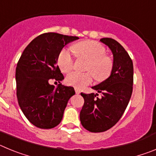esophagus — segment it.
Returning <instances> with one entry per match:
<instances>
[{"label":"esophagus","mask_w":156,"mask_h":156,"mask_svg":"<svg viewBox=\"0 0 156 156\" xmlns=\"http://www.w3.org/2000/svg\"><path fill=\"white\" fill-rule=\"evenodd\" d=\"M75 92H76V94H77L80 93V90L78 89V88H75Z\"/></svg>","instance_id":"obj_1"}]
</instances>
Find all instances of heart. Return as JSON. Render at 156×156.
Listing matches in <instances>:
<instances>
[{
	"mask_svg": "<svg viewBox=\"0 0 156 156\" xmlns=\"http://www.w3.org/2000/svg\"><path fill=\"white\" fill-rule=\"evenodd\" d=\"M73 51L79 59L87 60L86 73L73 72L66 77L70 86L80 89L91 83L93 78L98 82L108 79L113 69L114 62L106 55V49L101 44L94 41H83L73 47ZM58 65L63 73H69L74 68V58L69 49L63 48L58 57Z\"/></svg>",
	"mask_w": 156,
	"mask_h": 156,
	"instance_id": "1",
	"label": "heart"
}]
</instances>
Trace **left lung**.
Wrapping results in <instances>:
<instances>
[{"label":"left lung","mask_w":156,"mask_h":156,"mask_svg":"<svg viewBox=\"0 0 156 156\" xmlns=\"http://www.w3.org/2000/svg\"><path fill=\"white\" fill-rule=\"evenodd\" d=\"M100 41L111 49L114 66L108 79L92 87L101 94V97H98V94H80L84 99L80 114L81 124L93 133L106 131L116 124L124 113L133 91V62L126 51L114 39L105 37Z\"/></svg>","instance_id":"1"}]
</instances>
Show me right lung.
I'll return each instance as SVG.
<instances>
[{
  "instance_id": "add662e5",
  "label": "right lung",
  "mask_w": 156,
  "mask_h": 156,
  "mask_svg": "<svg viewBox=\"0 0 156 156\" xmlns=\"http://www.w3.org/2000/svg\"><path fill=\"white\" fill-rule=\"evenodd\" d=\"M77 37L45 33L27 45L17 63L16 71L18 102L32 124L41 129H51L61 122L68 101L75 90L73 87L49 84L58 83L64 76L57 65L63 47Z\"/></svg>"
}]
</instances>
